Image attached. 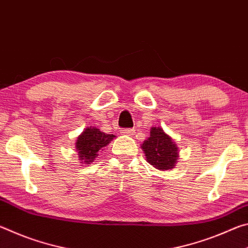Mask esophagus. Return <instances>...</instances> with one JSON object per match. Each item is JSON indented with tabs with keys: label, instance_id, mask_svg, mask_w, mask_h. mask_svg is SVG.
Masks as SVG:
<instances>
[{
	"label": "esophagus",
	"instance_id": "esophagus-1",
	"mask_svg": "<svg viewBox=\"0 0 248 248\" xmlns=\"http://www.w3.org/2000/svg\"><path fill=\"white\" fill-rule=\"evenodd\" d=\"M123 133L125 134V136L131 137L132 134H133V130H132V129H124V130H123Z\"/></svg>",
	"mask_w": 248,
	"mask_h": 248
}]
</instances>
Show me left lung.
<instances>
[{"label": "left lung", "instance_id": "left-lung-1", "mask_svg": "<svg viewBox=\"0 0 248 248\" xmlns=\"http://www.w3.org/2000/svg\"><path fill=\"white\" fill-rule=\"evenodd\" d=\"M141 148L148 163L159 170L174 169L179 156L177 145L161 127L151 128L149 139L143 142Z\"/></svg>", "mask_w": 248, "mask_h": 248}]
</instances>
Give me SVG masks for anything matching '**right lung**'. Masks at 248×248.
I'll return each instance as SVG.
<instances>
[{"mask_svg":"<svg viewBox=\"0 0 248 248\" xmlns=\"http://www.w3.org/2000/svg\"><path fill=\"white\" fill-rule=\"evenodd\" d=\"M116 136L102 132L95 127H87L79 134L75 148L78 153V157L84 164H91L98 156L99 151L109 144Z\"/></svg>","mask_w":248,"mask_h":248,"instance_id":"1","label":"right lung"}]
</instances>
